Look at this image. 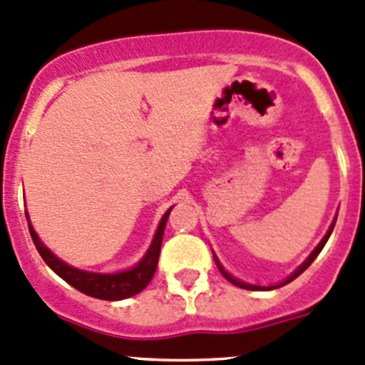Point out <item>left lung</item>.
<instances>
[{"label": "left lung", "instance_id": "left-lung-1", "mask_svg": "<svg viewBox=\"0 0 365 365\" xmlns=\"http://www.w3.org/2000/svg\"><path fill=\"white\" fill-rule=\"evenodd\" d=\"M333 227H335V220H333V224L329 225L328 232H326V237L322 238V240H321V244H319L317 247H315V251L312 252L310 256H308V259H307V262H304L303 265H301L299 269H297L296 272L292 274V276H290V277H287V279H284L283 283L276 284V287H258V284H247V283H244V281H238V279H235V277H232V276H229V274L225 272L224 269H222V265H220V263H218V259H217V258H215V262H217V267H218V270H220V272H222V276H224L225 279H227V281H231L232 284H237V287H240V289H245V290H270V289H279V287H283V284H287V283H290V281H294V279H296V277L299 276V274H303L304 270H307L308 267L312 265V262H314V259L317 258V256H319V252L322 251V247H324V245H326V242H328V238H329V235H331Z\"/></svg>", "mask_w": 365, "mask_h": 365}]
</instances>
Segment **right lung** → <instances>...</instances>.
Segmentation results:
<instances>
[{"label":"right lung","mask_w":365,"mask_h":365,"mask_svg":"<svg viewBox=\"0 0 365 365\" xmlns=\"http://www.w3.org/2000/svg\"><path fill=\"white\" fill-rule=\"evenodd\" d=\"M172 211L170 207L165 215H163L161 222L158 225V231H155V237L152 240L150 249L147 251L145 258L138 263L134 269L125 270L120 274H95V272H86V270H78L75 267H69L68 263L61 262L57 256H53L50 252V249L44 247L43 242L39 240V237L36 235L32 225L29 224L30 237H32L36 249L39 251L41 258L46 262V265L53 270L57 276H61L66 283H69L73 289L81 290L86 296L96 297V299H106V301H120L127 299V297H133L136 294H140L141 290L150 283V279L154 277L155 267L159 262V252H161V242L163 235H165V225L168 220V215Z\"/></svg>","instance_id":"right-lung-1"}]
</instances>
